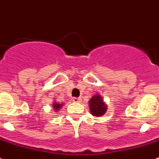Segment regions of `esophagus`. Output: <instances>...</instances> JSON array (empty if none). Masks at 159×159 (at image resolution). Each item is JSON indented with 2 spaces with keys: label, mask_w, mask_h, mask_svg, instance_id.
<instances>
[{
  "label": "esophagus",
  "mask_w": 159,
  "mask_h": 159,
  "mask_svg": "<svg viewBox=\"0 0 159 159\" xmlns=\"http://www.w3.org/2000/svg\"><path fill=\"white\" fill-rule=\"evenodd\" d=\"M81 101V98H78V97H74V98H73V101H74V102H75V103L80 102Z\"/></svg>",
  "instance_id": "esophagus-1"
}]
</instances>
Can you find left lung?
<instances>
[{"instance_id":"1","label":"left lung","mask_w":159,"mask_h":159,"mask_svg":"<svg viewBox=\"0 0 159 159\" xmlns=\"http://www.w3.org/2000/svg\"><path fill=\"white\" fill-rule=\"evenodd\" d=\"M89 109L92 115L94 116H103L107 110V105L103 102L99 95H95L89 101Z\"/></svg>"}]
</instances>
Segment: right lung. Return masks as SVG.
Returning a JSON list of instances; mask_svg holds the SVG:
<instances>
[{"label":"right lung","mask_w":159,"mask_h":159,"mask_svg":"<svg viewBox=\"0 0 159 159\" xmlns=\"http://www.w3.org/2000/svg\"><path fill=\"white\" fill-rule=\"evenodd\" d=\"M62 104H57V103H55V104H53V107H54L55 110L58 111V109H59L60 108H62Z\"/></svg>","instance_id":"1"}]
</instances>
